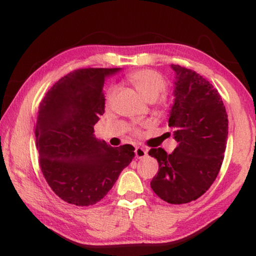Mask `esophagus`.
I'll use <instances>...</instances> for the list:
<instances>
[{
  "label": "esophagus",
  "mask_w": 256,
  "mask_h": 256,
  "mask_svg": "<svg viewBox=\"0 0 256 256\" xmlns=\"http://www.w3.org/2000/svg\"><path fill=\"white\" fill-rule=\"evenodd\" d=\"M146 154H148V150L142 148V146H138V148L135 149V156L138 157V158H144Z\"/></svg>",
  "instance_id": "esophagus-1"
}]
</instances>
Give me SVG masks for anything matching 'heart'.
Here are the masks:
<instances>
[{"instance_id": "obj_1", "label": "heart", "mask_w": 256, "mask_h": 256, "mask_svg": "<svg viewBox=\"0 0 256 256\" xmlns=\"http://www.w3.org/2000/svg\"><path fill=\"white\" fill-rule=\"evenodd\" d=\"M127 82L144 98V99L152 101L158 98L166 88V80L157 71L150 68H142L129 73L127 76ZM115 96V87L110 86L104 92V106L110 107L113 102Z\"/></svg>"}]
</instances>
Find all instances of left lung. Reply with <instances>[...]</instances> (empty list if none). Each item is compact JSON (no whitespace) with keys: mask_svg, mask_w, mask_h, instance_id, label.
<instances>
[{"mask_svg":"<svg viewBox=\"0 0 256 256\" xmlns=\"http://www.w3.org/2000/svg\"><path fill=\"white\" fill-rule=\"evenodd\" d=\"M176 73L174 102L169 127L178 143L168 154L152 148L149 155L158 162L152 188L169 204H186L208 190L218 176L228 135L226 108L218 90L202 76L180 65Z\"/></svg>","mask_w":256,"mask_h":256,"instance_id":"obj_1","label":"left lung"}]
</instances>
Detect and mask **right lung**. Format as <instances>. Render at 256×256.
I'll list each match as a JSON object with an SVG mask.
<instances>
[{"label": "right lung", "instance_id": "right-lung-1", "mask_svg": "<svg viewBox=\"0 0 256 256\" xmlns=\"http://www.w3.org/2000/svg\"><path fill=\"white\" fill-rule=\"evenodd\" d=\"M120 68H79L59 79L40 104L36 146L48 186L76 206L100 202L134 158L130 144L118 148L94 136L104 113V78Z\"/></svg>", "mask_w": 256, "mask_h": 256}]
</instances>
